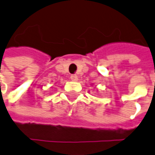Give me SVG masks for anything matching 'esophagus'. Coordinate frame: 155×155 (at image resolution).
<instances>
[{
	"label": "esophagus",
	"mask_w": 155,
	"mask_h": 155,
	"mask_svg": "<svg viewBox=\"0 0 155 155\" xmlns=\"http://www.w3.org/2000/svg\"><path fill=\"white\" fill-rule=\"evenodd\" d=\"M70 78L72 81H78V76L77 75H71L70 77Z\"/></svg>",
	"instance_id": "esophagus-1"
}]
</instances>
